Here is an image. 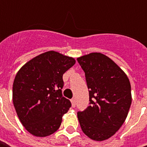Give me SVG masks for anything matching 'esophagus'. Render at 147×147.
<instances>
[{
	"label": "esophagus",
	"instance_id": "esophagus-1",
	"mask_svg": "<svg viewBox=\"0 0 147 147\" xmlns=\"http://www.w3.org/2000/svg\"><path fill=\"white\" fill-rule=\"evenodd\" d=\"M71 104H72V106H73V107H75V105H76L75 99H72V100H71Z\"/></svg>",
	"mask_w": 147,
	"mask_h": 147
}]
</instances>
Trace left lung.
Wrapping results in <instances>:
<instances>
[{
	"label": "left lung",
	"mask_w": 147,
	"mask_h": 147,
	"mask_svg": "<svg viewBox=\"0 0 147 147\" xmlns=\"http://www.w3.org/2000/svg\"><path fill=\"white\" fill-rule=\"evenodd\" d=\"M89 89L90 105L78 112L82 132L95 141L109 139L121 127L132 103L126 74L112 59L99 52L78 57Z\"/></svg>",
	"instance_id": "8db88e82"
}]
</instances>
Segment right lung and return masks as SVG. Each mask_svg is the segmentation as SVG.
I'll use <instances>...</instances> for the list:
<instances>
[{
  "mask_svg": "<svg viewBox=\"0 0 147 147\" xmlns=\"http://www.w3.org/2000/svg\"><path fill=\"white\" fill-rule=\"evenodd\" d=\"M76 60L50 51L28 61L16 74L13 103L25 129L36 137H47L60 127L62 117L71 107L62 96L63 74Z\"/></svg>",
  "mask_w": 147,
  "mask_h": 147,
  "instance_id": "1",
  "label": "right lung"
}]
</instances>
